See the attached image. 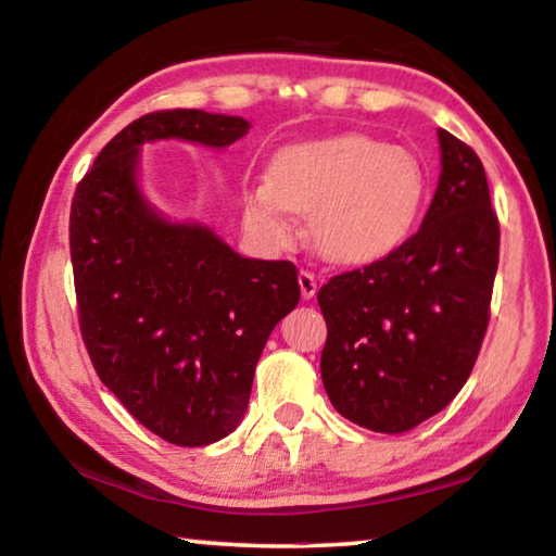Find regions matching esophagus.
Listing matches in <instances>:
<instances>
[{
  "instance_id": "1",
  "label": "esophagus",
  "mask_w": 556,
  "mask_h": 556,
  "mask_svg": "<svg viewBox=\"0 0 556 556\" xmlns=\"http://www.w3.org/2000/svg\"><path fill=\"white\" fill-rule=\"evenodd\" d=\"M299 287H301V296L312 299L316 294V289H318V279H316L314 271L299 269Z\"/></svg>"
}]
</instances>
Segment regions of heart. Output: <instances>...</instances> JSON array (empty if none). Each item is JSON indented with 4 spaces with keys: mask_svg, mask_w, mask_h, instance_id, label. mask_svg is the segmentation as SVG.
Returning <instances> with one entry per match:
<instances>
[{
    "mask_svg": "<svg viewBox=\"0 0 556 556\" xmlns=\"http://www.w3.org/2000/svg\"><path fill=\"white\" fill-rule=\"evenodd\" d=\"M427 195L419 159L368 135L291 144L265 181L242 188V218L267 242L294 232L291 211L308 213L316 250L338 265H365L407 240Z\"/></svg>",
    "mask_w": 556,
    "mask_h": 556,
    "instance_id": "obj_1",
    "label": "heart"
}]
</instances>
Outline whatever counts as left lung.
Listing matches in <instances>:
<instances>
[{
	"instance_id": "1",
	"label": "left lung",
	"mask_w": 556,
	"mask_h": 556,
	"mask_svg": "<svg viewBox=\"0 0 556 556\" xmlns=\"http://www.w3.org/2000/svg\"><path fill=\"white\" fill-rule=\"evenodd\" d=\"M441 176L421 228L318 289L321 378L353 425L402 434L464 388L481 353L501 225L478 154L439 129Z\"/></svg>"
}]
</instances>
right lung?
<instances>
[{"instance_id": "add662e5", "label": "right lung", "mask_w": 556, "mask_h": 556, "mask_svg": "<svg viewBox=\"0 0 556 556\" xmlns=\"http://www.w3.org/2000/svg\"><path fill=\"white\" fill-rule=\"evenodd\" d=\"M242 117L156 110L110 139L75 186L71 262L83 343L105 388L176 446L240 425L267 338L299 304L291 262L248 260L203 225L166 223L139 193V144L228 147Z\"/></svg>"}]
</instances>
